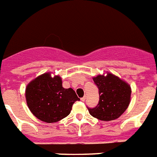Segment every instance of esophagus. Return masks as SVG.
<instances>
[{
	"label": "esophagus",
	"instance_id": "esophagus-1",
	"mask_svg": "<svg viewBox=\"0 0 157 157\" xmlns=\"http://www.w3.org/2000/svg\"><path fill=\"white\" fill-rule=\"evenodd\" d=\"M85 100H86V96H84V97H82L81 98V101H85Z\"/></svg>",
	"mask_w": 157,
	"mask_h": 157
}]
</instances>
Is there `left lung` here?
I'll return each instance as SVG.
<instances>
[{
  "mask_svg": "<svg viewBox=\"0 0 157 157\" xmlns=\"http://www.w3.org/2000/svg\"><path fill=\"white\" fill-rule=\"evenodd\" d=\"M99 90V101L90 114L101 121H113L118 118L128 108L131 100L129 84L113 74L98 75L93 77Z\"/></svg>",
  "mask_w": 157,
  "mask_h": 157,
  "instance_id": "8db88e82",
  "label": "left lung"
}]
</instances>
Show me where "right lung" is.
I'll return each mask as SVG.
<instances>
[{"instance_id": "right-lung-1", "label": "right lung", "mask_w": 157, "mask_h": 157, "mask_svg": "<svg viewBox=\"0 0 157 157\" xmlns=\"http://www.w3.org/2000/svg\"><path fill=\"white\" fill-rule=\"evenodd\" d=\"M27 105L35 117L47 123L57 122L70 114L72 105L79 101L71 88L63 87L59 75L50 72L40 75L25 89Z\"/></svg>"}]
</instances>
